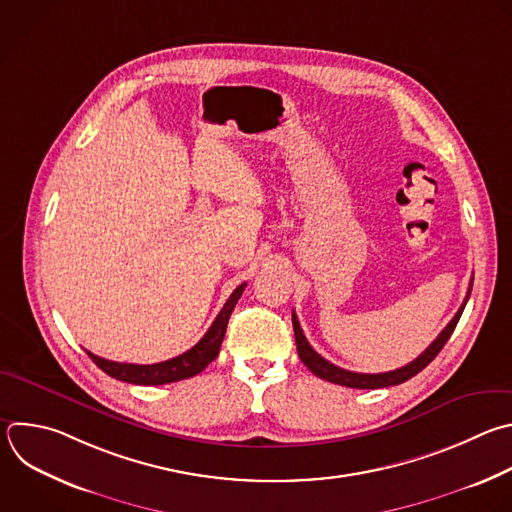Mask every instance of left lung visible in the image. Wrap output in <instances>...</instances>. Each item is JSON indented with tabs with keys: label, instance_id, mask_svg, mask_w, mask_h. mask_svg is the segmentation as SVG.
Instances as JSON below:
<instances>
[{
	"label": "left lung",
	"instance_id": "1",
	"mask_svg": "<svg viewBox=\"0 0 512 512\" xmlns=\"http://www.w3.org/2000/svg\"><path fill=\"white\" fill-rule=\"evenodd\" d=\"M470 289L472 285L468 287V293L460 305V309L456 311V315L452 317V321L442 329V333L434 339V342L414 360L410 362L408 366L404 368H398L394 372H384V374H358V372H350V370H344V368H337L333 366L331 362H327L325 358H321L305 339L303 335V329L297 321V315L293 313V331H295V344H297V354L301 358V362L309 368V372H313L317 378L325 380V382H333L337 386H346V388H358V390H376V388H388V386H398L410 378H414L418 372H422L436 356L438 352L444 348V344L448 342V337L452 335L462 311H464V305L470 297Z\"/></svg>",
	"mask_w": 512,
	"mask_h": 512
}]
</instances>
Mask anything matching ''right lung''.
<instances>
[{
	"label": "right lung",
	"mask_w": 512,
	"mask_h": 512,
	"mask_svg": "<svg viewBox=\"0 0 512 512\" xmlns=\"http://www.w3.org/2000/svg\"><path fill=\"white\" fill-rule=\"evenodd\" d=\"M245 285H239L231 297L227 299V303L223 305V309L219 311V315L215 317L213 325L209 327V331L203 335L201 342L197 346H193L189 352L166 360V362H158V364H120V362H110L104 360L92 352L86 350V354L92 358V362L106 372L108 376L120 380V382H128V384H138V386H162V384H170V382H179V380H187L193 378L197 374H201L217 356L223 344V337L227 331V323L229 317L241 297V293L245 291Z\"/></svg>",
	"instance_id": "1"
}]
</instances>
